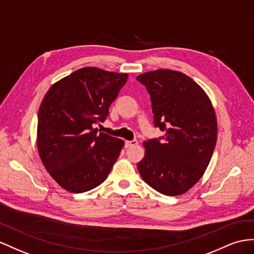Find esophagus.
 <instances>
[{
  "mask_svg": "<svg viewBox=\"0 0 254 254\" xmlns=\"http://www.w3.org/2000/svg\"><path fill=\"white\" fill-rule=\"evenodd\" d=\"M137 140L136 139H133V140H126L125 141V147L126 148H129V147H133L135 145H137Z\"/></svg>",
  "mask_w": 254,
  "mask_h": 254,
  "instance_id": "esophagus-1",
  "label": "esophagus"
}]
</instances>
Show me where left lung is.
Here are the masks:
<instances>
[{"label": "left lung", "instance_id": "left-lung-1", "mask_svg": "<svg viewBox=\"0 0 254 254\" xmlns=\"http://www.w3.org/2000/svg\"><path fill=\"white\" fill-rule=\"evenodd\" d=\"M150 94L154 126L164 136L144 142L137 168L147 185L175 196L203 176L217 142V117L209 97L192 78L172 69L136 77Z\"/></svg>", "mask_w": 254, "mask_h": 254}]
</instances>
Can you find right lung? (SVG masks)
Here are the masks:
<instances>
[{"mask_svg":"<svg viewBox=\"0 0 254 254\" xmlns=\"http://www.w3.org/2000/svg\"><path fill=\"white\" fill-rule=\"evenodd\" d=\"M127 74L82 67L54 83L38 110L37 149L63 189L82 193L108 177L125 141L99 133Z\"/></svg>","mask_w":254,"mask_h":254,"instance_id":"1","label":"right lung"}]
</instances>
